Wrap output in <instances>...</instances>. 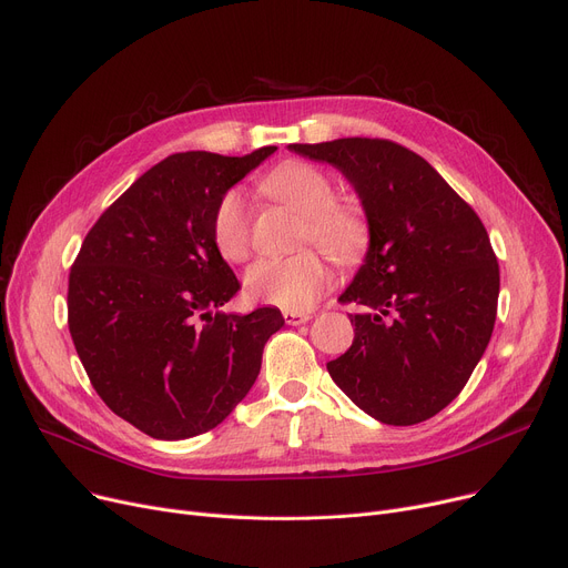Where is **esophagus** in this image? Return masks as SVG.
Returning a JSON list of instances; mask_svg holds the SVG:
<instances>
[{"label": "esophagus", "mask_w": 568, "mask_h": 568, "mask_svg": "<svg viewBox=\"0 0 568 568\" xmlns=\"http://www.w3.org/2000/svg\"><path fill=\"white\" fill-rule=\"evenodd\" d=\"M312 318V314L310 312H284V321L288 323V325H300V323H307Z\"/></svg>", "instance_id": "1"}]
</instances>
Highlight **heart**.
<instances>
[{"label":"heart","instance_id":"b5f03b06","mask_svg":"<svg viewBox=\"0 0 568 568\" xmlns=\"http://www.w3.org/2000/svg\"><path fill=\"white\" fill-rule=\"evenodd\" d=\"M263 190L303 217L300 243H316L337 263H355L369 241L362 213L337 202V187L318 166L286 162L263 181ZM213 241L226 261L241 263L250 256L252 233L245 199L229 190L213 215ZM332 282V271L316 250H300L286 258H263L245 277V293L254 303L288 312H305Z\"/></svg>","mask_w":568,"mask_h":568}]
</instances>
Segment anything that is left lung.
I'll use <instances>...</instances> for the list:
<instances>
[{
  "instance_id": "left-lung-1",
  "label": "left lung",
  "mask_w": 568,
  "mask_h": 568,
  "mask_svg": "<svg viewBox=\"0 0 568 568\" xmlns=\"http://www.w3.org/2000/svg\"><path fill=\"white\" fill-rule=\"evenodd\" d=\"M355 187L369 250L342 303L353 346L327 372L366 415L419 424L473 376L495 325L499 265L479 215L410 149L369 138L288 144Z\"/></svg>"
}]
</instances>
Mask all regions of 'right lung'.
<instances>
[{
    "instance_id": "obj_1",
    "label": "right lung",
    "mask_w": 568,
    "mask_h": 568,
    "mask_svg": "<svg viewBox=\"0 0 568 568\" xmlns=\"http://www.w3.org/2000/svg\"><path fill=\"white\" fill-rule=\"evenodd\" d=\"M275 151L164 158L98 217L73 263L69 329L87 376L155 440L215 428L284 325L277 307L222 312L241 284L213 241L220 199Z\"/></svg>"
}]
</instances>
